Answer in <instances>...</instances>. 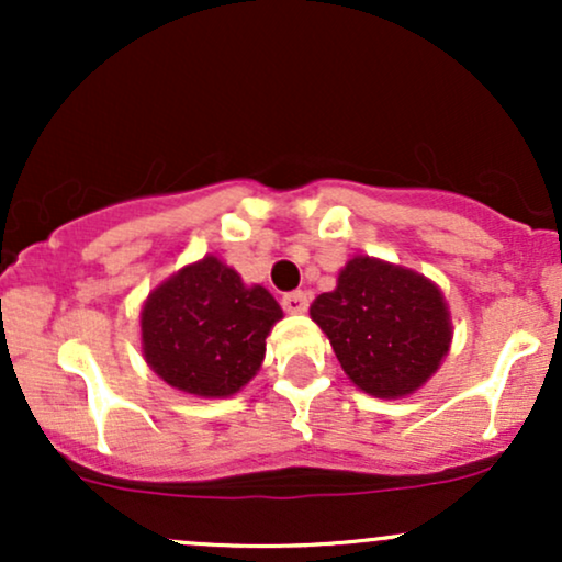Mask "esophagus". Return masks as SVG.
<instances>
[{
  "mask_svg": "<svg viewBox=\"0 0 562 562\" xmlns=\"http://www.w3.org/2000/svg\"><path fill=\"white\" fill-rule=\"evenodd\" d=\"M282 308L288 314H303L308 308V295L301 293V290H293V293L282 295Z\"/></svg>",
  "mask_w": 562,
  "mask_h": 562,
  "instance_id": "esophagus-1",
  "label": "esophagus"
}]
</instances>
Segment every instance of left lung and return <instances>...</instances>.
Returning <instances> with one entry per match:
<instances>
[{
    "instance_id": "obj_1",
    "label": "left lung",
    "mask_w": 562,
    "mask_h": 562,
    "mask_svg": "<svg viewBox=\"0 0 562 562\" xmlns=\"http://www.w3.org/2000/svg\"><path fill=\"white\" fill-rule=\"evenodd\" d=\"M359 391L404 398L447 359L451 314L434 280L398 263L353 256L338 285L308 308Z\"/></svg>"
}]
</instances>
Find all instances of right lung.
<instances>
[{"label":"right lung","mask_w":562,"mask_h":562,"mask_svg":"<svg viewBox=\"0 0 562 562\" xmlns=\"http://www.w3.org/2000/svg\"><path fill=\"white\" fill-rule=\"evenodd\" d=\"M280 303L218 256L166 277L139 312L142 357L171 389L195 398H227L256 378Z\"/></svg>","instance_id":"add662e5"}]
</instances>
